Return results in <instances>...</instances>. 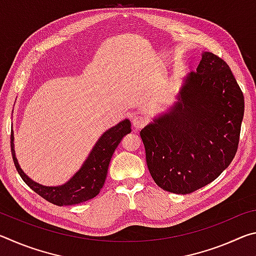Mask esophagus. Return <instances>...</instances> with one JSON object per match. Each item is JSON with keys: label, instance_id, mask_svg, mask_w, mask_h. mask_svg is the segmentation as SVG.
Wrapping results in <instances>:
<instances>
[{"label": "esophagus", "instance_id": "esophagus-1", "mask_svg": "<svg viewBox=\"0 0 256 256\" xmlns=\"http://www.w3.org/2000/svg\"><path fill=\"white\" fill-rule=\"evenodd\" d=\"M132 124L136 128H142L146 124V118L144 115H134L132 118Z\"/></svg>", "mask_w": 256, "mask_h": 256}]
</instances>
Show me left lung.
<instances>
[{
  "instance_id": "obj_1",
  "label": "left lung",
  "mask_w": 256,
  "mask_h": 256,
  "mask_svg": "<svg viewBox=\"0 0 256 256\" xmlns=\"http://www.w3.org/2000/svg\"><path fill=\"white\" fill-rule=\"evenodd\" d=\"M242 116L244 96L230 68L202 52L176 102L140 132L156 184L188 194L214 180L235 157Z\"/></svg>"
}]
</instances>
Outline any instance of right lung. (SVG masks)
Listing matches in <instances>:
<instances>
[{
	"instance_id": "1",
	"label": "right lung",
	"mask_w": 256,
	"mask_h": 256,
	"mask_svg": "<svg viewBox=\"0 0 256 256\" xmlns=\"http://www.w3.org/2000/svg\"><path fill=\"white\" fill-rule=\"evenodd\" d=\"M131 132V122L125 118L106 130L92 146L80 170L70 180L58 186H46L32 180L20 167L14 151V134L11 130V152L14 166L24 182L34 192L53 204L73 206L98 196L105 183L112 156L124 136Z\"/></svg>"
}]
</instances>
